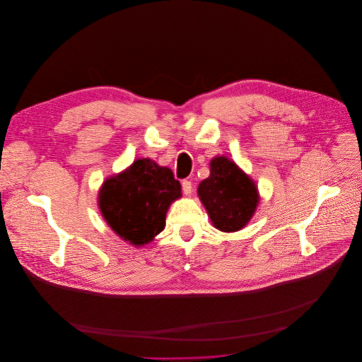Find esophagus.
Returning a JSON list of instances; mask_svg holds the SVG:
<instances>
[{
	"instance_id": "esophagus-1",
	"label": "esophagus",
	"mask_w": 362,
	"mask_h": 362,
	"mask_svg": "<svg viewBox=\"0 0 362 362\" xmlns=\"http://www.w3.org/2000/svg\"><path fill=\"white\" fill-rule=\"evenodd\" d=\"M182 192L187 197H189L192 194V182L191 181H188V180L182 181Z\"/></svg>"
}]
</instances>
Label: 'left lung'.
I'll return each mask as SVG.
<instances>
[{
  "label": "left lung",
  "mask_w": 362,
  "mask_h": 362,
  "mask_svg": "<svg viewBox=\"0 0 362 362\" xmlns=\"http://www.w3.org/2000/svg\"><path fill=\"white\" fill-rule=\"evenodd\" d=\"M198 195L213 226L224 233L245 227L259 204L255 182L226 156L210 161V175L199 184Z\"/></svg>",
  "instance_id": "left-lung-1"
}]
</instances>
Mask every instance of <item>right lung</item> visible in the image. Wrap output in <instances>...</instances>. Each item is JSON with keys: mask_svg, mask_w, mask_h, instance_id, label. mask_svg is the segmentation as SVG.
Here are the masks:
<instances>
[{"mask_svg": "<svg viewBox=\"0 0 362 362\" xmlns=\"http://www.w3.org/2000/svg\"><path fill=\"white\" fill-rule=\"evenodd\" d=\"M180 197L181 184L170 168L151 158H138L121 174L105 180L99 207L117 235L142 247L164 230L165 213Z\"/></svg>", "mask_w": 362, "mask_h": 362, "instance_id": "add662e5", "label": "right lung"}]
</instances>
